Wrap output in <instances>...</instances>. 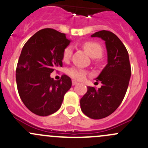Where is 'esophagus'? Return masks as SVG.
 I'll list each match as a JSON object with an SVG mask.
<instances>
[{"instance_id": "1", "label": "esophagus", "mask_w": 148, "mask_h": 148, "mask_svg": "<svg viewBox=\"0 0 148 148\" xmlns=\"http://www.w3.org/2000/svg\"><path fill=\"white\" fill-rule=\"evenodd\" d=\"M77 84H78V82H77L76 81V80H72V85H73V86H74V85Z\"/></svg>"}]
</instances>
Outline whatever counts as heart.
Here are the masks:
<instances>
[{"label":"heart","mask_w":148,"mask_h":148,"mask_svg":"<svg viewBox=\"0 0 148 148\" xmlns=\"http://www.w3.org/2000/svg\"><path fill=\"white\" fill-rule=\"evenodd\" d=\"M83 47L87 53L93 58H99L102 56L103 48L102 46L96 42V41H89L83 44ZM73 49L71 46H67L63 51L64 61H68L72 55ZM68 74L72 78L77 80H82L86 77L87 72L84 69L79 68H71L68 70Z\"/></svg>","instance_id":"b5f03b06"}]
</instances>
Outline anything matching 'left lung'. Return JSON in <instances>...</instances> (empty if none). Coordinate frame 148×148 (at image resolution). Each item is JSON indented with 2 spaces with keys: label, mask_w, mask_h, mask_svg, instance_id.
<instances>
[{
  "label": "left lung",
  "mask_w": 148,
  "mask_h": 148,
  "mask_svg": "<svg viewBox=\"0 0 148 148\" xmlns=\"http://www.w3.org/2000/svg\"><path fill=\"white\" fill-rule=\"evenodd\" d=\"M92 37H99L105 41L108 63L97 78L102 83L101 87L87 86L80 107L85 115L99 120L110 115L122 103L129 85L131 66L127 50L115 34L102 30Z\"/></svg>",
  "instance_id": "left-lung-1"
}]
</instances>
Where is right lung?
I'll return each mask as SVG.
<instances>
[{"label": "right lung", "instance_id": "right-lung-1", "mask_svg": "<svg viewBox=\"0 0 148 148\" xmlns=\"http://www.w3.org/2000/svg\"><path fill=\"white\" fill-rule=\"evenodd\" d=\"M71 42L66 34L52 28L36 33L22 49L16 70L18 92L22 102L34 114L48 116L61 107L71 80L51 78V73L62 66L63 51Z\"/></svg>", "mask_w": 148, "mask_h": 148}]
</instances>
